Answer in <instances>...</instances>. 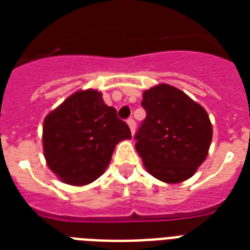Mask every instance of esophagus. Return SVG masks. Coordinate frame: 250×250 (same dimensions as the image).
I'll use <instances>...</instances> for the list:
<instances>
[{
    "mask_svg": "<svg viewBox=\"0 0 250 250\" xmlns=\"http://www.w3.org/2000/svg\"><path fill=\"white\" fill-rule=\"evenodd\" d=\"M127 125H129L131 133H132V135H135V131H136V122L133 121L132 118H128V119H127Z\"/></svg>",
    "mask_w": 250,
    "mask_h": 250,
    "instance_id": "esophagus-1",
    "label": "esophagus"
}]
</instances>
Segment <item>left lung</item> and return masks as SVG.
<instances>
[{
  "label": "left lung",
  "mask_w": 250,
  "mask_h": 250,
  "mask_svg": "<svg viewBox=\"0 0 250 250\" xmlns=\"http://www.w3.org/2000/svg\"><path fill=\"white\" fill-rule=\"evenodd\" d=\"M141 106L146 117L135 146L149 174L170 184L190 178L205 161L213 137L205 109L168 84L145 90Z\"/></svg>",
  "instance_id": "8db88e82"
}]
</instances>
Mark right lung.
I'll list each match as a JSON object with an SVG mask.
<instances>
[{"label": "right lung", "instance_id": "add662e5", "mask_svg": "<svg viewBox=\"0 0 250 250\" xmlns=\"http://www.w3.org/2000/svg\"><path fill=\"white\" fill-rule=\"evenodd\" d=\"M131 139L127 123L94 89L66 98L44 121L42 146L49 168L66 184L85 186L100 178L115 145Z\"/></svg>", "mask_w": 250, "mask_h": 250}]
</instances>
